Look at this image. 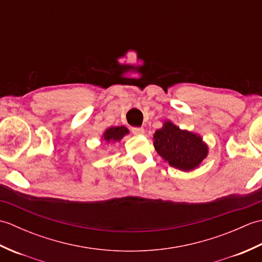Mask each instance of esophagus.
I'll use <instances>...</instances> for the list:
<instances>
[{
  "label": "esophagus",
  "instance_id": "34e87169",
  "mask_svg": "<svg viewBox=\"0 0 262 262\" xmlns=\"http://www.w3.org/2000/svg\"><path fill=\"white\" fill-rule=\"evenodd\" d=\"M132 132H133V134H135V135H143L145 130H144L143 127H133Z\"/></svg>",
  "mask_w": 262,
  "mask_h": 262
}]
</instances>
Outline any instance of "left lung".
<instances>
[{
	"label": "left lung",
	"instance_id": "1",
	"mask_svg": "<svg viewBox=\"0 0 262 262\" xmlns=\"http://www.w3.org/2000/svg\"><path fill=\"white\" fill-rule=\"evenodd\" d=\"M153 140L154 147L161 158L181 171L198 168L208 154V146L202 137L180 129L170 120H165L163 127L155 132Z\"/></svg>",
	"mask_w": 262,
	"mask_h": 262
}]
</instances>
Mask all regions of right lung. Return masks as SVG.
Listing matches in <instances>:
<instances>
[{
    "instance_id": "1",
    "label": "right lung",
    "mask_w": 262,
    "mask_h": 262,
    "mask_svg": "<svg viewBox=\"0 0 262 262\" xmlns=\"http://www.w3.org/2000/svg\"><path fill=\"white\" fill-rule=\"evenodd\" d=\"M128 133H129V130H128L125 126L110 127L103 133L102 138L107 143L119 142L122 137L128 134Z\"/></svg>"
}]
</instances>
